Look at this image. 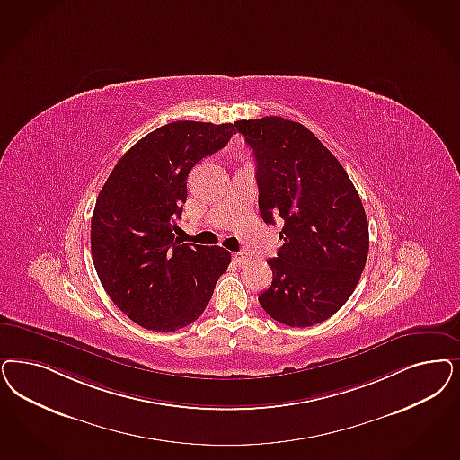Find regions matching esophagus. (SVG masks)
Here are the masks:
<instances>
[{"mask_svg": "<svg viewBox=\"0 0 460 460\" xmlns=\"http://www.w3.org/2000/svg\"><path fill=\"white\" fill-rule=\"evenodd\" d=\"M233 260H234V263L239 265V267H244L252 258H250V254L246 253V252H239V253L233 254Z\"/></svg>", "mask_w": 460, "mask_h": 460, "instance_id": "1", "label": "esophagus"}]
</instances>
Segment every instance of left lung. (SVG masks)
<instances>
[{"label":"left lung","mask_w":460,"mask_h":460,"mask_svg":"<svg viewBox=\"0 0 460 460\" xmlns=\"http://www.w3.org/2000/svg\"><path fill=\"white\" fill-rule=\"evenodd\" d=\"M253 151L263 221L284 222L271 286L258 301L275 321L307 328L349 301L368 254V222L345 168L316 136L282 117L234 122Z\"/></svg>","instance_id":"left-lung-1"}]
</instances>
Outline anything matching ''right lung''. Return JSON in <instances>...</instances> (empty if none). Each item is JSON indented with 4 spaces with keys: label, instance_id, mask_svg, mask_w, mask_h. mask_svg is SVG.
I'll return each instance as SVG.
<instances>
[{
    "label": "right lung",
    "instance_id": "add662e5",
    "mask_svg": "<svg viewBox=\"0 0 460 460\" xmlns=\"http://www.w3.org/2000/svg\"><path fill=\"white\" fill-rule=\"evenodd\" d=\"M234 124L178 120L144 136L111 170L92 217V256L115 305L146 330L168 333L202 316L231 263L221 246L174 238L187 178L217 153Z\"/></svg>",
    "mask_w": 460,
    "mask_h": 460
}]
</instances>
